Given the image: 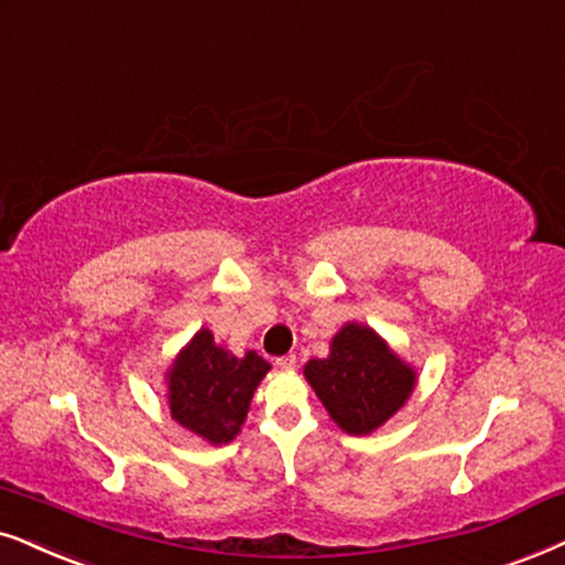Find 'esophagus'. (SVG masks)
<instances>
[{
	"mask_svg": "<svg viewBox=\"0 0 565 565\" xmlns=\"http://www.w3.org/2000/svg\"><path fill=\"white\" fill-rule=\"evenodd\" d=\"M276 367H278V370H295V367H297V356H295V354L278 356V360H276Z\"/></svg>",
	"mask_w": 565,
	"mask_h": 565,
	"instance_id": "obj_1",
	"label": "esophagus"
}]
</instances>
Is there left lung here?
<instances>
[{
	"label": "left lung",
	"mask_w": 565,
	"mask_h": 565,
	"mask_svg": "<svg viewBox=\"0 0 565 565\" xmlns=\"http://www.w3.org/2000/svg\"><path fill=\"white\" fill-rule=\"evenodd\" d=\"M305 377L328 417L349 435H370L409 402L417 370L402 360L375 328L341 326L323 360H310Z\"/></svg>",
	"instance_id": "8db88e82"
}]
</instances>
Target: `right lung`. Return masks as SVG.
<instances>
[{"label": "right lung", "mask_w": 565, "mask_h": 565, "mask_svg": "<svg viewBox=\"0 0 565 565\" xmlns=\"http://www.w3.org/2000/svg\"><path fill=\"white\" fill-rule=\"evenodd\" d=\"M270 365L247 349L234 356L200 328L167 370V406L171 419L211 446H226L245 425L249 402Z\"/></svg>", "instance_id": "obj_1"}]
</instances>
